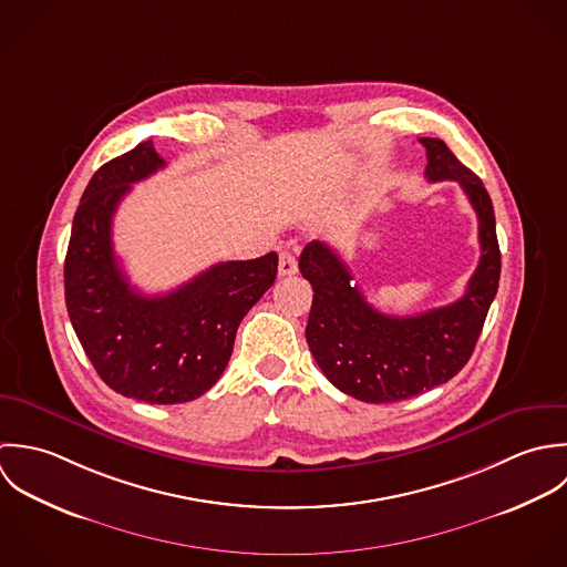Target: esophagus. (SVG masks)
<instances>
[{
  "label": "esophagus",
  "instance_id": "34e87169",
  "mask_svg": "<svg viewBox=\"0 0 567 567\" xmlns=\"http://www.w3.org/2000/svg\"><path fill=\"white\" fill-rule=\"evenodd\" d=\"M298 271V260L291 251H280V260H278V274L280 276H293Z\"/></svg>",
  "mask_w": 567,
  "mask_h": 567
}]
</instances>
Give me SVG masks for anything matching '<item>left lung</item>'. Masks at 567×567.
Instances as JSON below:
<instances>
[{
	"mask_svg": "<svg viewBox=\"0 0 567 567\" xmlns=\"http://www.w3.org/2000/svg\"><path fill=\"white\" fill-rule=\"evenodd\" d=\"M427 182H457L477 215L480 262L466 291L447 307L410 318L385 316L365 302L340 254L311 240L300 271L313 287L307 343L327 379L365 403H396L447 383L471 359L497 293L502 256L491 197L443 140L421 137Z\"/></svg>",
	"mask_w": 567,
	"mask_h": 567,
	"instance_id": "left-lung-1",
	"label": "left lung"
}]
</instances>
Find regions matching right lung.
Masks as SVG:
<instances>
[{
    "label": "right lung",
    "instance_id": "1",
    "mask_svg": "<svg viewBox=\"0 0 567 567\" xmlns=\"http://www.w3.org/2000/svg\"><path fill=\"white\" fill-rule=\"evenodd\" d=\"M153 142L101 166L76 208L65 256V305L92 365L122 396L175 405L206 394L224 374L240 320L274 285L278 254L227 260L164 296L128 285L112 221L131 184L164 168Z\"/></svg>",
    "mask_w": 567,
    "mask_h": 567
}]
</instances>
